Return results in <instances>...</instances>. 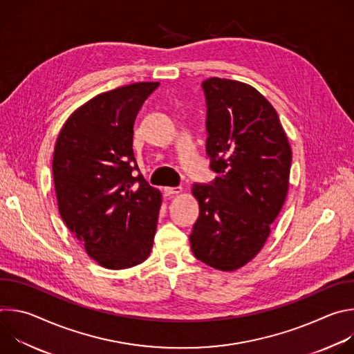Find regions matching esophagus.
Wrapping results in <instances>:
<instances>
[{
	"label": "esophagus",
	"mask_w": 354,
	"mask_h": 354,
	"mask_svg": "<svg viewBox=\"0 0 354 354\" xmlns=\"http://www.w3.org/2000/svg\"><path fill=\"white\" fill-rule=\"evenodd\" d=\"M180 192H182V187H180V186H176V187H169V186H167V187H164L165 196H174V194H178V193H180Z\"/></svg>",
	"instance_id": "34e87169"
}]
</instances>
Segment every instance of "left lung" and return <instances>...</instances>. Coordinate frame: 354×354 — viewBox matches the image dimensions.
I'll return each mask as SVG.
<instances>
[{"mask_svg": "<svg viewBox=\"0 0 354 354\" xmlns=\"http://www.w3.org/2000/svg\"><path fill=\"white\" fill-rule=\"evenodd\" d=\"M212 185H193L198 218L190 234L193 255L234 272L254 259L270 235L288 192L291 147L276 109L249 84L203 81Z\"/></svg>", "mask_w": 354, "mask_h": 354, "instance_id": "1", "label": "left lung"}]
</instances>
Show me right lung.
I'll list each match as a JSON object with an SVG mask.
<instances>
[{"instance_id":"obj_1","label":"right lung","mask_w":354,"mask_h":354,"mask_svg":"<svg viewBox=\"0 0 354 354\" xmlns=\"http://www.w3.org/2000/svg\"><path fill=\"white\" fill-rule=\"evenodd\" d=\"M158 85L134 82L93 96L70 115L56 141L60 216L86 255L106 269L140 265L153 248L162 196L133 175V126Z\"/></svg>"}]
</instances>
